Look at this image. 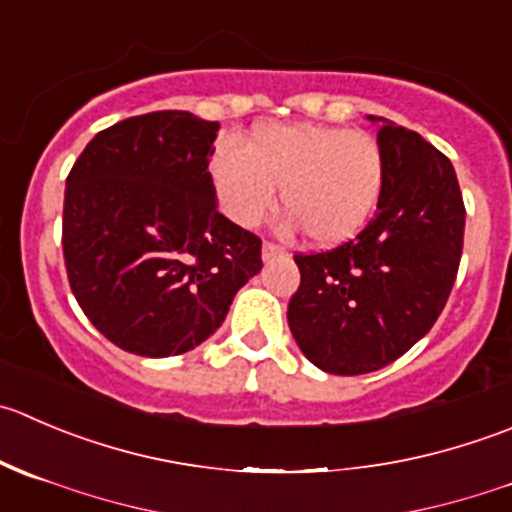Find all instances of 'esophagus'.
Here are the masks:
<instances>
[{
  "mask_svg": "<svg viewBox=\"0 0 512 512\" xmlns=\"http://www.w3.org/2000/svg\"><path fill=\"white\" fill-rule=\"evenodd\" d=\"M277 257H285V247L275 245V242H265V245H262V260L272 262L277 260Z\"/></svg>",
  "mask_w": 512,
  "mask_h": 512,
  "instance_id": "34e87169",
  "label": "esophagus"
}]
</instances>
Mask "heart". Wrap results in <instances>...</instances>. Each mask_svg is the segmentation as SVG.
I'll list each match as a JSON object with an SVG mask.
<instances>
[{
	"mask_svg": "<svg viewBox=\"0 0 512 512\" xmlns=\"http://www.w3.org/2000/svg\"><path fill=\"white\" fill-rule=\"evenodd\" d=\"M210 180L222 212L257 227L272 212L280 185L292 227L315 245H342L370 222L385 182L380 142L330 124H257L245 142L220 145Z\"/></svg>",
	"mask_w": 512,
	"mask_h": 512,
	"instance_id": "obj_1",
	"label": "heart"
}]
</instances>
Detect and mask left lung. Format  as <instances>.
<instances>
[{"instance_id":"left-lung-1","label":"left lung","mask_w":512,"mask_h":512,"mask_svg":"<svg viewBox=\"0 0 512 512\" xmlns=\"http://www.w3.org/2000/svg\"><path fill=\"white\" fill-rule=\"evenodd\" d=\"M377 142L385 182L355 240L295 255L300 287L287 322L302 355L332 375L390 365L428 335L448 302L463 255L465 207L443 152L385 117Z\"/></svg>"}]
</instances>
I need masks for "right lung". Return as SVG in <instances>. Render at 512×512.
I'll list each match as a JSON object with an SVG mask.
<instances>
[{"label": "right lung", "instance_id": "1", "mask_svg": "<svg viewBox=\"0 0 512 512\" xmlns=\"http://www.w3.org/2000/svg\"><path fill=\"white\" fill-rule=\"evenodd\" d=\"M220 122L165 109L112 124L84 147L64 190L69 287L127 352L195 350L262 270V242L217 212L210 180Z\"/></svg>", "mask_w": 512, "mask_h": 512}]
</instances>
